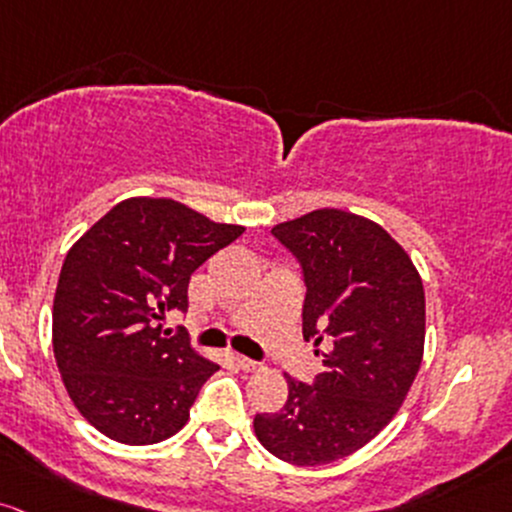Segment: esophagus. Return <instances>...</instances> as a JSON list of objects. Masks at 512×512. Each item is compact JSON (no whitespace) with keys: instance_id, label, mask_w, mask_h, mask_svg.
I'll return each mask as SVG.
<instances>
[{"instance_id":"34e87169","label":"esophagus","mask_w":512,"mask_h":512,"mask_svg":"<svg viewBox=\"0 0 512 512\" xmlns=\"http://www.w3.org/2000/svg\"><path fill=\"white\" fill-rule=\"evenodd\" d=\"M230 362H233L235 367L243 369V372H255L257 369V362H252V359H247L243 355H230Z\"/></svg>"}]
</instances>
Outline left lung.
Instances as JSON below:
<instances>
[{
  "label": "left lung",
  "instance_id": "left-lung-1",
  "mask_svg": "<svg viewBox=\"0 0 512 512\" xmlns=\"http://www.w3.org/2000/svg\"><path fill=\"white\" fill-rule=\"evenodd\" d=\"M306 284L303 340L325 342L313 384L286 376L282 411L257 413L267 452L296 466L338 462L374 440L413 386L425 345L418 269L379 223L318 209L272 228Z\"/></svg>",
  "mask_w": 512,
  "mask_h": 512
}]
</instances>
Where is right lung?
I'll list each match as a JSON object with an SVG mask.
<instances>
[{
  "instance_id": "obj_1",
  "label": "right lung",
  "mask_w": 512,
  "mask_h": 512,
  "mask_svg": "<svg viewBox=\"0 0 512 512\" xmlns=\"http://www.w3.org/2000/svg\"><path fill=\"white\" fill-rule=\"evenodd\" d=\"M243 230L174 199L133 196L70 247L53 301V352L72 403L101 435L155 445L184 428L218 364L160 320L187 311L192 274Z\"/></svg>"
}]
</instances>
